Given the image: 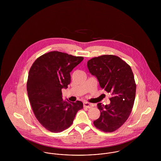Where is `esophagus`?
Instances as JSON below:
<instances>
[{
	"label": "esophagus",
	"instance_id": "1",
	"mask_svg": "<svg viewBox=\"0 0 161 161\" xmlns=\"http://www.w3.org/2000/svg\"><path fill=\"white\" fill-rule=\"evenodd\" d=\"M84 107L87 108H91L92 107V105L89 103V102H84Z\"/></svg>",
	"mask_w": 161,
	"mask_h": 161
}]
</instances>
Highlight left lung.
Masks as SVG:
<instances>
[{"label": "left lung", "instance_id": "obj_1", "mask_svg": "<svg viewBox=\"0 0 161 161\" xmlns=\"http://www.w3.org/2000/svg\"><path fill=\"white\" fill-rule=\"evenodd\" d=\"M87 68L100 87L112 95L109 105L97 104L100 116L93 125L103 132L115 131L128 119L134 105L136 85L133 71L125 61L112 54L92 58Z\"/></svg>", "mask_w": 161, "mask_h": 161}]
</instances>
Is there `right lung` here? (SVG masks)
I'll return each mask as SVG.
<instances>
[{"instance_id":"right-lung-1","label":"right lung","mask_w":161,"mask_h":161,"mask_svg":"<svg viewBox=\"0 0 161 161\" xmlns=\"http://www.w3.org/2000/svg\"><path fill=\"white\" fill-rule=\"evenodd\" d=\"M59 51H51L38 58L28 72L26 89L33 114L40 124L52 133L69 128L77 112L83 108L80 101L63 99L62 89L70 82V72L82 60Z\"/></svg>"}]
</instances>
